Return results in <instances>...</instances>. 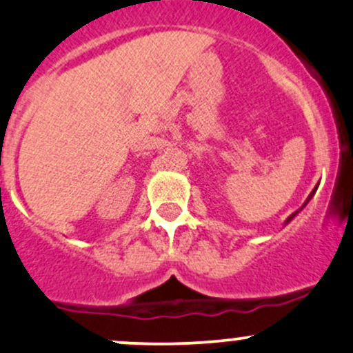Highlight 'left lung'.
Wrapping results in <instances>:
<instances>
[{"label":"left lung","instance_id":"obj_1","mask_svg":"<svg viewBox=\"0 0 353 353\" xmlns=\"http://www.w3.org/2000/svg\"><path fill=\"white\" fill-rule=\"evenodd\" d=\"M316 189H319V184H316V188H315V189H313V191H312V192H310V196L307 197V201H305V203H303V206H301L300 209H298V211H295V212H293V214H290V216H288V218H286V221H285V226H286V224H288V223H290V221H292L293 218H295V216L298 214V212H300V211H301V209H303L305 206H307V204H308V201H310V199H312V197H313V196H315Z\"/></svg>","mask_w":353,"mask_h":353}]
</instances>
